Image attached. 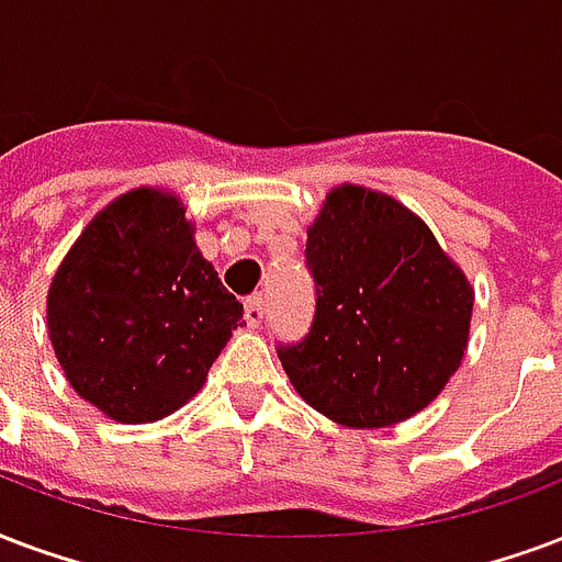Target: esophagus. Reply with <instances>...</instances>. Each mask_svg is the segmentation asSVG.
I'll return each mask as SVG.
<instances>
[{
  "mask_svg": "<svg viewBox=\"0 0 562 562\" xmlns=\"http://www.w3.org/2000/svg\"><path fill=\"white\" fill-rule=\"evenodd\" d=\"M263 319H266V302H263V296L248 299V302H246V323H248V326H251V328L263 326Z\"/></svg>",
  "mask_w": 562,
  "mask_h": 562,
  "instance_id": "esophagus-1",
  "label": "esophagus"
}]
</instances>
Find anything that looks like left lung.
<instances>
[{
	"instance_id": "1",
	"label": "left lung",
	"mask_w": 562,
	"mask_h": 562,
	"mask_svg": "<svg viewBox=\"0 0 562 562\" xmlns=\"http://www.w3.org/2000/svg\"><path fill=\"white\" fill-rule=\"evenodd\" d=\"M316 307L307 335L278 344L305 403L379 429L429 406L462 364L474 290L432 231L361 186H340L307 227Z\"/></svg>"
}]
</instances>
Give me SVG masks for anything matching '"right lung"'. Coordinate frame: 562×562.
<instances>
[{
	"label": "right lung",
	"instance_id": "1",
	"mask_svg": "<svg viewBox=\"0 0 562 562\" xmlns=\"http://www.w3.org/2000/svg\"><path fill=\"white\" fill-rule=\"evenodd\" d=\"M243 323V305L201 257L180 201L156 189L105 206L46 299L67 382L124 424L159 420L195 396Z\"/></svg>",
	"mask_w": 562,
	"mask_h": 562
}]
</instances>
